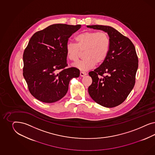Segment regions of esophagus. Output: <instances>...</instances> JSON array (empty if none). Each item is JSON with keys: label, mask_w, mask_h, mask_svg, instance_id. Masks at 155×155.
Here are the masks:
<instances>
[{"label": "esophagus", "mask_w": 155, "mask_h": 155, "mask_svg": "<svg viewBox=\"0 0 155 155\" xmlns=\"http://www.w3.org/2000/svg\"><path fill=\"white\" fill-rule=\"evenodd\" d=\"M86 74H87V73H85V72H83V71H81V72H80V75H81V77H84V76L86 75Z\"/></svg>", "instance_id": "esophagus-1"}]
</instances>
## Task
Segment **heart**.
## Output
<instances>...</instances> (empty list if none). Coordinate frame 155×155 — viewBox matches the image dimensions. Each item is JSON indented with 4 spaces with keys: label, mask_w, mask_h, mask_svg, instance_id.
Here are the masks:
<instances>
[{
    "label": "heart",
    "mask_w": 155,
    "mask_h": 155,
    "mask_svg": "<svg viewBox=\"0 0 155 155\" xmlns=\"http://www.w3.org/2000/svg\"><path fill=\"white\" fill-rule=\"evenodd\" d=\"M75 40L77 44L67 43L65 51L68 58L71 61H77L84 51V59L73 65L77 68L88 71L106 59L110 47V39L106 32L85 31L77 35Z\"/></svg>",
    "instance_id": "obj_1"
}]
</instances>
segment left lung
<instances>
[{
  "instance_id": "obj_1",
  "label": "left lung",
  "mask_w": 155,
  "mask_h": 155,
  "mask_svg": "<svg viewBox=\"0 0 155 155\" xmlns=\"http://www.w3.org/2000/svg\"><path fill=\"white\" fill-rule=\"evenodd\" d=\"M87 27L107 32L110 39L106 59L89 73L93 80L88 88L89 94L102 106L116 107L126 100L135 84L138 68L135 48L128 38L111 27L94 25Z\"/></svg>"
}]
</instances>
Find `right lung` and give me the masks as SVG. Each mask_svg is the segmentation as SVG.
<instances>
[{"instance_id": "1", "label": "right lung", "mask_w": 155, "mask_h": 155, "mask_svg": "<svg viewBox=\"0 0 155 155\" xmlns=\"http://www.w3.org/2000/svg\"><path fill=\"white\" fill-rule=\"evenodd\" d=\"M81 25L56 24L34 33L23 53V76L31 94L44 103L65 95L70 80L80 76L76 68H66V45Z\"/></svg>"}]
</instances>
